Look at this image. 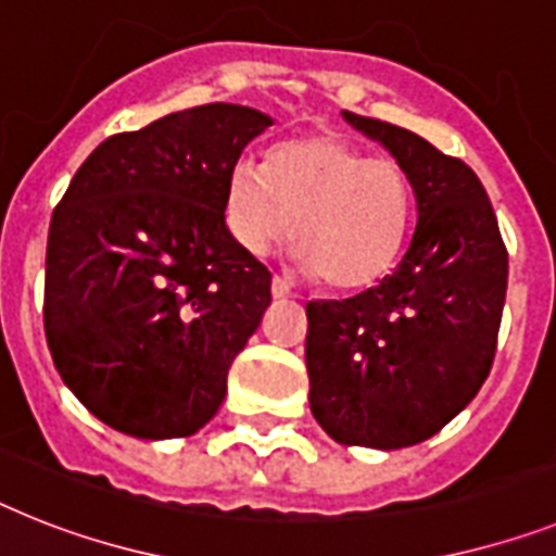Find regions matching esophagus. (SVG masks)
I'll list each match as a JSON object with an SVG mask.
<instances>
[{
	"instance_id": "34e87169",
	"label": "esophagus",
	"mask_w": 556,
	"mask_h": 556,
	"mask_svg": "<svg viewBox=\"0 0 556 556\" xmlns=\"http://www.w3.org/2000/svg\"><path fill=\"white\" fill-rule=\"evenodd\" d=\"M270 293H274L277 300H286V296H293V288H291V282H288V279L274 277V279H270Z\"/></svg>"
}]
</instances>
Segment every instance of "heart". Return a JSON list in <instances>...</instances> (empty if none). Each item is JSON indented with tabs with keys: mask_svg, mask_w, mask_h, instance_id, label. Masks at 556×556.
<instances>
[{
	"mask_svg": "<svg viewBox=\"0 0 556 556\" xmlns=\"http://www.w3.org/2000/svg\"><path fill=\"white\" fill-rule=\"evenodd\" d=\"M413 208V184L401 163L370 157L333 132L279 143L268 169L242 157L228 172L231 237L263 256L291 235L300 268L333 291H362L390 274Z\"/></svg>",
	"mask_w": 556,
	"mask_h": 556,
	"instance_id": "1",
	"label": "heart"
}]
</instances>
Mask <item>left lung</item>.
Returning <instances> with one entry per match:
<instances>
[{
	"instance_id": "8db88e82",
	"label": "left lung",
	"mask_w": 556,
	"mask_h": 556,
	"mask_svg": "<svg viewBox=\"0 0 556 556\" xmlns=\"http://www.w3.org/2000/svg\"><path fill=\"white\" fill-rule=\"evenodd\" d=\"M342 115L404 166L418 223L379 286L307 302V399L339 444L401 450L441 432L486 381L508 254L486 189L464 161L409 129Z\"/></svg>"
}]
</instances>
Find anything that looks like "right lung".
<instances>
[{"label": "right lung", "mask_w": 556, "mask_h": 556, "mask_svg": "<svg viewBox=\"0 0 556 556\" xmlns=\"http://www.w3.org/2000/svg\"><path fill=\"white\" fill-rule=\"evenodd\" d=\"M274 121L172 112L98 143L55 206L45 263L53 365L106 427L194 435L270 305V270L226 226L228 172Z\"/></svg>", "instance_id": "1"}]
</instances>
